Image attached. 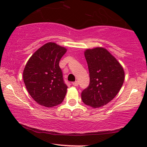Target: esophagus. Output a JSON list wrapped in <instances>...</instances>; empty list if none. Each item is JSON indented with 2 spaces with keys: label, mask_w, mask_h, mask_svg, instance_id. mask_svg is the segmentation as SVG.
Masks as SVG:
<instances>
[{
  "label": "esophagus",
  "mask_w": 147,
  "mask_h": 147,
  "mask_svg": "<svg viewBox=\"0 0 147 147\" xmlns=\"http://www.w3.org/2000/svg\"><path fill=\"white\" fill-rule=\"evenodd\" d=\"M72 85H73L74 86H77L79 85V82H77V81H76V82H73V83H72Z\"/></svg>",
  "instance_id": "34e87169"
}]
</instances>
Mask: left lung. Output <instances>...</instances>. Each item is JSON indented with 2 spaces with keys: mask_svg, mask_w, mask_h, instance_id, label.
<instances>
[{
  "mask_svg": "<svg viewBox=\"0 0 147 147\" xmlns=\"http://www.w3.org/2000/svg\"><path fill=\"white\" fill-rule=\"evenodd\" d=\"M90 84L82 92V99L92 108L104 106L117 95L124 81V70L106 48L97 47L84 51Z\"/></svg>",
  "mask_w": 147,
  "mask_h": 147,
  "instance_id": "8db88e82",
  "label": "left lung"
}]
</instances>
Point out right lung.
Segmentation results:
<instances>
[{
    "instance_id": "add662e5",
    "label": "right lung",
    "mask_w": 147,
    "mask_h": 147,
    "mask_svg": "<svg viewBox=\"0 0 147 147\" xmlns=\"http://www.w3.org/2000/svg\"><path fill=\"white\" fill-rule=\"evenodd\" d=\"M66 51L64 47L49 42L38 48L25 65L23 82L30 96L40 105L53 107L65 98L68 87L59 63Z\"/></svg>"
}]
</instances>
